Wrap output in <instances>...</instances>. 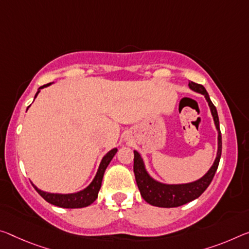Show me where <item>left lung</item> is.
Segmentation results:
<instances>
[{"instance_id": "obj_1", "label": "left lung", "mask_w": 249, "mask_h": 249, "mask_svg": "<svg viewBox=\"0 0 249 249\" xmlns=\"http://www.w3.org/2000/svg\"><path fill=\"white\" fill-rule=\"evenodd\" d=\"M188 86L194 92L204 95L208 106H210L216 131L218 134V136H217L216 159L206 174L197 180L185 184H165L151 176L147 169H146L143 157L141 156L139 152L134 151V174H135L137 187H139L141 195L145 199V202L153 205V206L164 208L178 207L198 198L205 192V189L210 186L213 177H214L217 171V167H218L220 155H222V134H220L219 129V120L217 109L214 104L212 103L210 95H208L207 90L205 89L203 85L197 84L194 82H189Z\"/></svg>"}]
</instances>
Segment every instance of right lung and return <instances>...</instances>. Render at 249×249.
Masks as SVG:
<instances>
[{"instance_id":"obj_1","label":"right lung","mask_w":249,"mask_h":249,"mask_svg":"<svg viewBox=\"0 0 249 249\" xmlns=\"http://www.w3.org/2000/svg\"><path fill=\"white\" fill-rule=\"evenodd\" d=\"M51 84H53V83H49V84L41 86V88L37 89V92H36V94H35L34 98H36V96L39 93V90L44 88H47V86H50ZM29 107H27V109H29ZM116 152H117V148H113V149H110L108 153L105 154L104 157L101 160L100 166H98V169L96 172V175L94 176L93 180L90 181L88 187H85L84 189H82V191H80V192L71 193V194L49 193V192H44V191H42V189L37 188L32 183V181H31V183H32L33 187L36 189V192L38 193V194L41 195L47 203L55 205V206L63 207V208H82V207L89 206V205L95 202V199L97 198L98 192H100V189H101L102 180H103L105 169L107 168L108 164L110 163V160H112V159L116 154Z\"/></svg>"}]
</instances>
